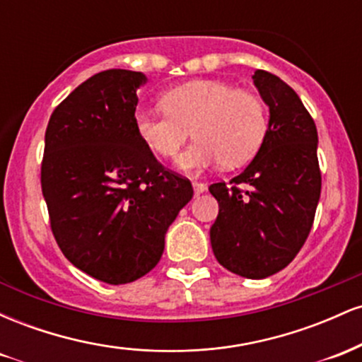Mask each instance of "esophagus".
Segmentation results:
<instances>
[{
	"mask_svg": "<svg viewBox=\"0 0 362 362\" xmlns=\"http://www.w3.org/2000/svg\"><path fill=\"white\" fill-rule=\"evenodd\" d=\"M192 187H194V194L195 195H201L206 190V185L204 184H199V182H194Z\"/></svg>",
	"mask_w": 362,
	"mask_h": 362,
	"instance_id": "obj_1",
	"label": "esophagus"
}]
</instances>
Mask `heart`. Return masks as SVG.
Masks as SVG:
<instances>
[{
	"label": "heart",
	"mask_w": 362,
	"mask_h": 362,
	"mask_svg": "<svg viewBox=\"0 0 362 362\" xmlns=\"http://www.w3.org/2000/svg\"><path fill=\"white\" fill-rule=\"evenodd\" d=\"M161 107L134 112L136 134L155 155L173 158L192 131L194 144L177 158L182 172H202L221 161L228 168L247 163L267 126L257 95L218 80L177 86L161 97Z\"/></svg>",
	"instance_id": "b5f03b06"
}]
</instances>
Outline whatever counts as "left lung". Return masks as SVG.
Returning a JSON list of instances; mask_svg holds the SVG:
<instances>
[{
  "mask_svg": "<svg viewBox=\"0 0 362 362\" xmlns=\"http://www.w3.org/2000/svg\"><path fill=\"white\" fill-rule=\"evenodd\" d=\"M252 78L269 107V126L255 158L231 185L218 182L209 187L219 204L209 235L224 269L247 279H264L282 271L305 245L322 175L317 126L296 91L264 69Z\"/></svg>",
  "mask_w": 362,
  "mask_h": 362,
  "instance_id": "left-lung-1",
  "label": "left lung"
}]
</instances>
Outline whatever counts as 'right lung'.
I'll use <instances>...</instances> for the list:
<instances>
[{
	"instance_id": "add662e5",
	"label": "right lung",
	"mask_w": 362,
	"mask_h": 362,
	"mask_svg": "<svg viewBox=\"0 0 362 362\" xmlns=\"http://www.w3.org/2000/svg\"><path fill=\"white\" fill-rule=\"evenodd\" d=\"M139 71L107 69L73 90L49 119L42 194L54 238L74 267L107 284L148 274L165 235L192 199L134 129Z\"/></svg>"
}]
</instances>
